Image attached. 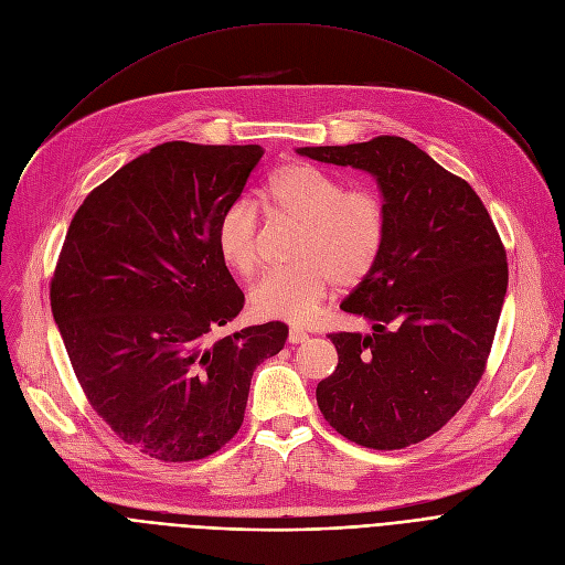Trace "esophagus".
<instances>
[{"instance_id": "obj_1", "label": "esophagus", "mask_w": 565, "mask_h": 565, "mask_svg": "<svg viewBox=\"0 0 565 565\" xmlns=\"http://www.w3.org/2000/svg\"><path fill=\"white\" fill-rule=\"evenodd\" d=\"M309 339V334L305 332V330H300V328H290V332H288V341L290 343H305Z\"/></svg>"}]
</instances>
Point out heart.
<instances>
[{
  "mask_svg": "<svg viewBox=\"0 0 565 565\" xmlns=\"http://www.w3.org/2000/svg\"><path fill=\"white\" fill-rule=\"evenodd\" d=\"M267 201L302 226L295 265L267 273L249 292L256 316L305 324L322 305L332 281L352 288L366 279L380 256L387 215L371 190H345L339 178L307 164L279 169ZM217 249L233 273L249 277L258 267V217L252 201L228 205L217 224Z\"/></svg>",
  "mask_w": 565,
  "mask_h": 565,
  "instance_id": "1",
  "label": "heart"
}]
</instances>
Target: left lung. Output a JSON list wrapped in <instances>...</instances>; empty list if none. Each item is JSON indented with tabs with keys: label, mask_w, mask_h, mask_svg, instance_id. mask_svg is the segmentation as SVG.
I'll return each mask as SVG.
<instances>
[{
	"label": "left lung",
	"mask_w": 565,
	"mask_h": 565,
	"mask_svg": "<svg viewBox=\"0 0 565 565\" xmlns=\"http://www.w3.org/2000/svg\"><path fill=\"white\" fill-rule=\"evenodd\" d=\"M298 153L375 178L387 231L373 270L341 302L369 334H330L322 417L369 449H403L447 424L483 375L509 263L479 194L403 137Z\"/></svg>",
	"instance_id": "left-lung-1"
}]
</instances>
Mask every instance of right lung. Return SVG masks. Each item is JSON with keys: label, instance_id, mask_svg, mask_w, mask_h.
Instances as JSON below:
<instances>
[{"label": "right lung", "instance_id": "1", "mask_svg": "<svg viewBox=\"0 0 565 565\" xmlns=\"http://www.w3.org/2000/svg\"><path fill=\"white\" fill-rule=\"evenodd\" d=\"M263 148L167 141L84 199L50 302L73 371L126 444L164 462L201 460L241 430L254 369L284 348V322L211 341L243 311L217 249Z\"/></svg>", "mask_w": 565, "mask_h": 565}]
</instances>
